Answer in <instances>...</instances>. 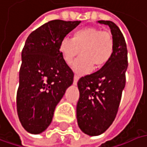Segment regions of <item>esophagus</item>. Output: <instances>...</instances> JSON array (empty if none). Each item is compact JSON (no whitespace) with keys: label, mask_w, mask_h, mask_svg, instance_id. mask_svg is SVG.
Wrapping results in <instances>:
<instances>
[{"label":"esophagus","mask_w":147,"mask_h":147,"mask_svg":"<svg viewBox=\"0 0 147 147\" xmlns=\"http://www.w3.org/2000/svg\"><path fill=\"white\" fill-rule=\"evenodd\" d=\"M78 80H79V76H78V75H75V76H74V81H73L74 85H76V84H77Z\"/></svg>","instance_id":"34e87169"}]
</instances>
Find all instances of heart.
<instances>
[{
	"instance_id": "1",
	"label": "heart",
	"mask_w": 147,
	"mask_h": 147,
	"mask_svg": "<svg viewBox=\"0 0 147 147\" xmlns=\"http://www.w3.org/2000/svg\"><path fill=\"white\" fill-rule=\"evenodd\" d=\"M59 51L65 62L71 65L75 58L73 69L79 74L90 72L93 67L100 68L111 60L114 52L112 35L97 27H85L75 31L72 39L64 37L59 44Z\"/></svg>"
}]
</instances>
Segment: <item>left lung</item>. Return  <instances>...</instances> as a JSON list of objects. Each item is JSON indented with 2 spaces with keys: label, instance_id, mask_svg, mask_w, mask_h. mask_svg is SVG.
Wrapping results in <instances>:
<instances>
[{
  "label": "left lung",
  "instance_id": "obj_1",
  "mask_svg": "<svg viewBox=\"0 0 147 147\" xmlns=\"http://www.w3.org/2000/svg\"><path fill=\"white\" fill-rule=\"evenodd\" d=\"M110 27L114 39L111 60L99 71L80 78V97L76 106L77 123L85 134L104 133L114 121L125 85L127 48L121 30L111 21H98Z\"/></svg>",
  "mask_w": 147,
  "mask_h": 147
}]
</instances>
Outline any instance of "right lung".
Wrapping results in <instances>:
<instances>
[{
	"mask_svg": "<svg viewBox=\"0 0 147 147\" xmlns=\"http://www.w3.org/2000/svg\"><path fill=\"white\" fill-rule=\"evenodd\" d=\"M80 21H51L32 31L22 52L16 108L24 129L40 134L51 124L55 108L74 74L63 60L59 44Z\"/></svg>",
	"mask_w": 147,
	"mask_h": 147,
	"instance_id": "1",
	"label": "right lung"
}]
</instances>
